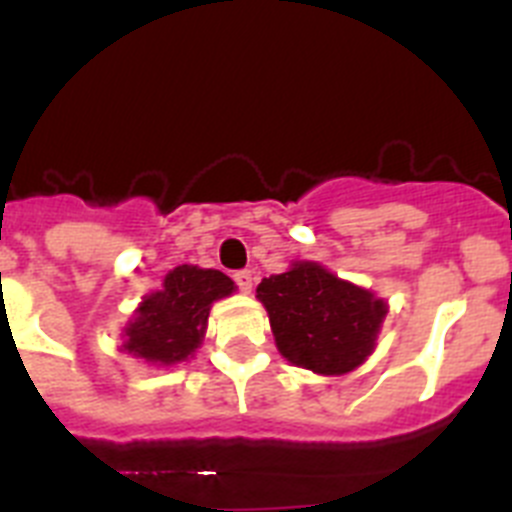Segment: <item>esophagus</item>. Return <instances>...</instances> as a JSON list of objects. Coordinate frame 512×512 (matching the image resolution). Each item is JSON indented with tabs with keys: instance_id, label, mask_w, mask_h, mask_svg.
<instances>
[{
	"instance_id": "1",
	"label": "esophagus",
	"mask_w": 512,
	"mask_h": 512,
	"mask_svg": "<svg viewBox=\"0 0 512 512\" xmlns=\"http://www.w3.org/2000/svg\"><path fill=\"white\" fill-rule=\"evenodd\" d=\"M233 279H235V284H238V289H241V292H251L253 289V271L251 269H243V271H235L233 274Z\"/></svg>"
}]
</instances>
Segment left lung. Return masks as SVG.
<instances>
[{
    "instance_id": "obj_1",
    "label": "left lung",
    "mask_w": 512,
    "mask_h": 512,
    "mask_svg": "<svg viewBox=\"0 0 512 512\" xmlns=\"http://www.w3.org/2000/svg\"><path fill=\"white\" fill-rule=\"evenodd\" d=\"M256 297L269 312L279 354L325 377L364 364L387 315V302L315 261H297L284 274L264 279Z\"/></svg>"
}]
</instances>
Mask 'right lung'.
<instances>
[{
    "mask_svg": "<svg viewBox=\"0 0 512 512\" xmlns=\"http://www.w3.org/2000/svg\"><path fill=\"white\" fill-rule=\"evenodd\" d=\"M233 289V279L223 271L176 266L166 274L164 287L140 302L122 330V348L156 366L187 361L205 338L212 302L233 295Z\"/></svg>",
    "mask_w": 512,
    "mask_h": 512,
    "instance_id": "right-lung-1",
    "label": "right lung"
}]
</instances>
